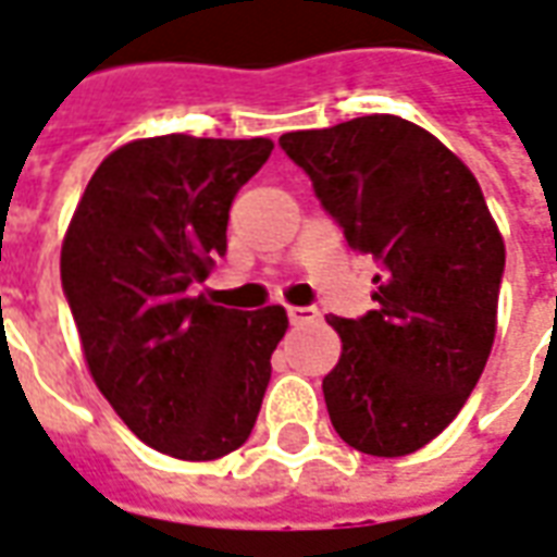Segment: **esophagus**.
Instances as JSON below:
<instances>
[{"label":"esophagus","mask_w":557,"mask_h":557,"mask_svg":"<svg viewBox=\"0 0 557 557\" xmlns=\"http://www.w3.org/2000/svg\"><path fill=\"white\" fill-rule=\"evenodd\" d=\"M287 318L294 326H302V323H311L321 318V311L314 309V306H287Z\"/></svg>","instance_id":"obj_1"}]
</instances>
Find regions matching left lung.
Masks as SVG:
<instances>
[{
    "label": "left lung",
    "mask_w": 557,
    "mask_h": 557,
    "mask_svg": "<svg viewBox=\"0 0 557 557\" xmlns=\"http://www.w3.org/2000/svg\"><path fill=\"white\" fill-rule=\"evenodd\" d=\"M278 144L348 246L381 260L374 311L326 318L342 338L323 377L330 420L360 453H417L456 420L495 345L504 236L486 197L435 134L389 113Z\"/></svg>",
    "instance_id": "8db88e82"
}]
</instances>
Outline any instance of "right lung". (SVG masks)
Here are the masks:
<instances>
[{
	"label": "right lung",
	"mask_w": 557,
	"mask_h": 557,
	"mask_svg": "<svg viewBox=\"0 0 557 557\" xmlns=\"http://www.w3.org/2000/svg\"><path fill=\"white\" fill-rule=\"evenodd\" d=\"M270 152V137L122 144L62 239L86 369L122 423L173 459L212 461L246 444L287 330L282 306L236 311L191 297L227 251L236 191Z\"/></svg>",
	"instance_id": "1"
}]
</instances>
